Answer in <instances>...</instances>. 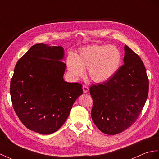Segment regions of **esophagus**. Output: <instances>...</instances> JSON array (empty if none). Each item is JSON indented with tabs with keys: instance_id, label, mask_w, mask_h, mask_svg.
Returning a JSON list of instances; mask_svg holds the SVG:
<instances>
[{
	"instance_id": "obj_1",
	"label": "esophagus",
	"mask_w": 159,
	"mask_h": 159,
	"mask_svg": "<svg viewBox=\"0 0 159 159\" xmlns=\"http://www.w3.org/2000/svg\"><path fill=\"white\" fill-rule=\"evenodd\" d=\"M82 88H83V92H84V93H86V92H88V90H89V88H88L87 86H86V85H84Z\"/></svg>"
}]
</instances>
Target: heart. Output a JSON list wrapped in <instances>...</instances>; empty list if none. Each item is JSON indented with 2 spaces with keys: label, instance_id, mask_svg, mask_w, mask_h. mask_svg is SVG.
Returning a JSON list of instances; mask_svg holds the SVG:
<instances>
[{
  "label": "heart",
  "instance_id": "obj_1",
  "mask_svg": "<svg viewBox=\"0 0 159 159\" xmlns=\"http://www.w3.org/2000/svg\"><path fill=\"white\" fill-rule=\"evenodd\" d=\"M121 61V52L115 46L94 44L82 48L77 56L69 55L67 66L73 78L78 79L88 69L90 79L100 83L117 72Z\"/></svg>",
  "mask_w": 159,
  "mask_h": 159
}]
</instances>
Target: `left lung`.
<instances>
[{
  "label": "left lung",
  "instance_id": "left-lung-1",
  "mask_svg": "<svg viewBox=\"0 0 159 159\" xmlns=\"http://www.w3.org/2000/svg\"><path fill=\"white\" fill-rule=\"evenodd\" d=\"M124 65L106 82L92 85L91 116L102 132L115 135L136 121L148 94V79L140 57L127 45Z\"/></svg>",
  "mask_w": 159,
  "mask_h": 159
}]
</instances>
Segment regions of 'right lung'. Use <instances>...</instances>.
I'll use <instances>...</instances> for the list:
<instances>
[{
  "mask_svg": "<svg viewBox=\"0 0 159 159\" xmlns=\"http://www.w3.org/2000/svg\"><path fill=\"white\" fill-rule=\"evenodd\" d=\"M62 46L36 44L19 59L11 80L13 109L27 128L41 134L63 125L82 85L65 82Z\"/></svg>",
  "mask_w": 159,
  "mask_h": 159,
  "instance_id": "1",
  "label": "right lung"
}]
</instances>
